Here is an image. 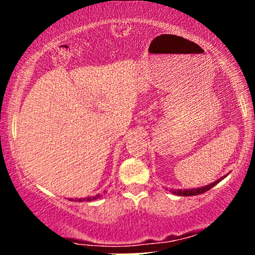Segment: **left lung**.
Here are the masks:
<instances>
[{"mask_svg":"<svg viewBox=\"0 0 255 255\" xmlns=\"http://www.w3.org/2000/svg\"><path fill=\"white\" fill-rule=\"evenodd\" d=\"M224 177L225 176L221 177V178H219V180L215 181V182L207 184V186L199 187V188H192V189H170V192L174 193V194H176V195H180V197H192V195L203 194V193L210 191V189H211L212 187H215L218 182H221V181L223 180Z\"/></svg>","mask_w":255,"mask_h":255,"instance_id":"left-lung-1","label":"left lung"}]
</instances>
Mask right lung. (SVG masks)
Listing matches in <instances>:
<instances>
[{
	"mask_svg": "<svg viewBox=\"0 0 255 255\" xmlns=\"http://www.w3.org/2000/svg\"><path fill=\"white\" fill-rule=\"evenodd\" d=\"M98 198H101V194L95 195V197H87V198H80V199H69V200L79 201V203H81V201H92V200H96V199H98Z\"/></svg>",
	"mask_w": 255,
	"mask_h": 255,
	"instance_id": "1",
	"label": "right lung"
}]
</instances>
